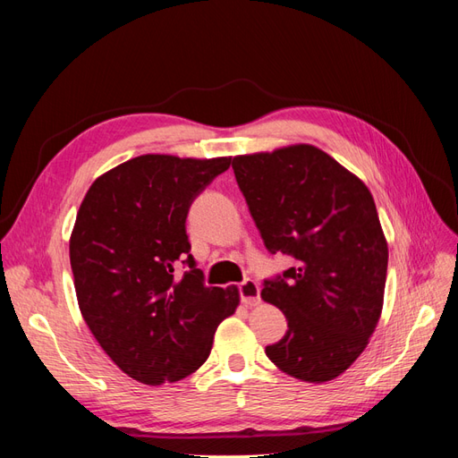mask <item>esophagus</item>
Returning <instances> with one entry per match:
<instances>
[{
  "instance_id": "esophagus-1",
  "label": "esophagus",
  "mask_w": 458,
  "mask_h": 458,
  "mask_svg": "<svg viewBox=\"0 0 458 458\" xmlns=\"http://www.w3.org/2000/svg\"><path fill=\"white\" fill-rule=\"evenodd\" d=\"M239 294L246 306H258L259 303V286L254 279H246L239 284Z\"/></svg>"
}]
</instances>
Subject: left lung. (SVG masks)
<instances>
[{"label": "left lung", "mask_w": 458, "mask_h": 458, "mask_svg": "<svg viewBox=\"0 0 458 458\" xmlns=\"http://www.w3.org/2000/svg\"><path fill=\"white\" fill-rule=\"evenodd\" d=\"M231 164L263 244L294 259L263 281L261 298L288 321L266 355L300 380L340 377L367 348L382 313L387 244L370 191L311 145Z\"/></svg>", "instance_id": "8db88e82"}]
</instances>
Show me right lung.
<instances>
[{
    "label": "right lung",
    "mask_w": 458,
    "mask_h": 458,
    "mask_svg": "<svg viewBox=\"0 0 458 458\" xmlns=\"http://www.w3.org/2000/svg\"><path fill=\"white\" fill-rule=\"evenodd\" d=\"M229 164L143 155L95 179L80 206L71 237L80 311L133 380L158 386L189 377L239 306L237 286H206L185 229L192 200ZM179 262L183 276L174 273Z\"/></svg>",
    "instance_id": "1"
}]
</instances>
